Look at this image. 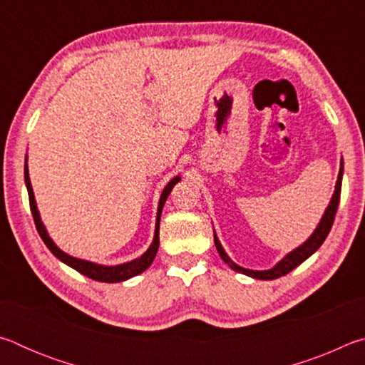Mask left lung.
Wrapping results in <instances>:
<instances>
[{
  "label": "left lung",
  "instance_id": "8db88e82",
  "mask_svg": "<svg viewBox=\"0 0 365 365\" xmlns=\"http://www.w3.org/2000/svg\"><path fill=\"white\" fill-rule=\"evenodd\" d=\"M341 178H343V160H341V165H339V174H338V180L335 185V191H333V196H331V201L329 207L325 209V212L322 215V219H320L319 225L314 233L309 237L304 243L298 248L293 250L292 252H288V255L282 259V261L275 265V267H272L269 270H251V269H245V267H240V265L235 264L230 257L227 256V252L222 248V245L219 242L217 235L214 233V243H215V248H217L219 255L222 257V261L225 264L230 265V269H233L235 272H240V274H245L248 277H252V279H257V280H275L279 279V277L287 275L288 272H292L293 269L298 267L301 262H304L309 256H312L314 252H316L322 243L325 242L327 235L330 233V228L333 225V220H335V215L338 211V205H339V195H341Z\"/></svg>",
  "mask_w": 365,
  "mask_h": 365
}]
</instances>
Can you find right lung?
Wrapping results in <instances>:
<instances>
[{"label":"right lung","instance_id":"1","mask_svg":"<svg viewBox=\"0 0 365 365\" xmlns=\"http://www.w3.org/2000/svg\"><path fill=\"white\" fill-rule=\"evenodd\" d=\"M24 178H26V187H27V191H29L30 211H32V215H34L35 227H36V230H38L41 240L48 246V250L51 251L53 255L59 259V261H63L64 264L69 265V267L76 269L82 275L88 277V279H91V280L104 282V283H117V282L128 280V279H132V277L141 274V272H145L148 267H150L151 262L154 261V257H156V252H158V248H159V222H160V212H163L164 202H165V200H168V196L170 195L172 188L175 187V183L180 182V177L172 178V180L168 185H165V188L163 190V195H160L159 205H158V217H156V230H154V238H153L151 246L148 248L145 255H141L140 257L133 259V261H130V262H123V264H119V265H100V264L83 261V259H77V257H72L69 255H66V252L61 251L58 246L54 245L53 240L49 238L46 228H45V225H43V222L40 219L38 209H36V201H35V196H34L32 183H30V177H29L27 158H26V165H24Z\"/></svg>","mask_w":365,"mask_h":365}]
</instances>
